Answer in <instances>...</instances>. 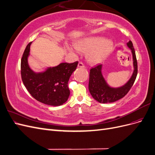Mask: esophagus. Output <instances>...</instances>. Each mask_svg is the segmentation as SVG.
Instances as JSON below:
<instances>
[{
    "mask_svg": "<svg viewBox=\"0 0 155 155\" xmlns=\"http://www.w3.org/2000/svg\"><path fill=\"white\" fill-rule=\"evenodd\" d=\"M78 67L79 68H84V67H85V65H84V64L82 62H79Z\"/></svg>",
    "mask_w": 155,
    "mask_h": 155,
    "instance_id": "1",
    "label": "esophagus"
}]
</instances>
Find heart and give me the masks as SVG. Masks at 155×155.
Returning a JSON list of instances; mask_svg holds the SVG:
<instances>
[{"label":"heart","mask_w":155,"mask_h":155,"mask_svg":"<svg viewBox=\"0 0 155 155\" xmlns=\"http://www.w3.org/2000/svg\"><path fill=\"white\" fill-rule=\"evenodd\" d=\"M75 46L82 52H88L87 59L89 62L96 64L102 61L109 54L112 44L110 41L105 40L102 37H92L79 41Z\"/></svg>","instance_id":"heart-1"}]
</instances>
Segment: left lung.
Segmentation results:
<instances>
[{
  "mask_svg": "<svg viewBox=\"0 0 155 155\" xmlns=\"http://www.w3.org/2000/svg\"><path fill=\"white\" fill-rule=\"evenodd\" d=\"M127 45L131 50L133 54L134 71L132 76L124 85L114 88L108 85L102 75V64H98L91 69L89 74L88 90L94 99L97 101L107 104L118 101L124 97L133 87L138 73L137 60L132 42L129 41Z\"/></svg>",
  "mask_w": 155,
  "mask_h": 155,
  "instance_id": "8db88e82",
  "label": "left lung"
}]
</instances>
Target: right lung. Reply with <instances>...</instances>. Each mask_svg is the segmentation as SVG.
Instances as JSON below:
<instances>
[{"instance_id": "1", "label": "right lung", "mask_w": 155, "mask_h": 155, "mask_svg": "<svg viewBox=\"0 0 155 155\" xmlns=\"http://www.w3.org/2000/svg\"><path fill=\"white\" fill-rule=\"evenodd\" d=\"M31 42L26 46L21 63L22 81L28 91L36 100L44 104L59 106L66 102L70 96L68 83L76 69L78 61L62 63L50 67L43 72L33 71L28 63Z\"/></svg>"}]
</instances>
